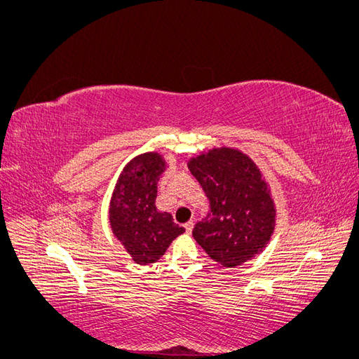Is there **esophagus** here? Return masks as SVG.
<instances>
[{
	"label": "esophagus",
	"instance_id": "esophagus-1",
	"mask_svg": "<svg viewBox=\"0 0 359 359\" xmlns=\"http://www.w3.org/2000/svg\"><path fill=\"white\" fill-rule=\"evenodd\" d=\"M193 224H194V223H193L191 220H190V222H187L186 224H184V227H186V231H187V233H190V232H191V229H193Z\"/></svg>",
	"mask_w": 359,
	"mask_h": 359
}]
</instances>
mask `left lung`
<instances>
[{
  "label": "left lung",
  "mask_w": 359,
  "mask_h": 359,
  "mask_svg": "<svg viewBox=\"0 0 359 359\" xmlns=\"http://www.w3.org/2000/svg\"><path fill=\"white\" fill-rule=\"evenodd\" d=\"M210 199L193 238L215 262L236 268L262 253L276 227V203L256 163L236 148H212L189 160Z\"/></svg>",
  "instance_id": "1"
}]
</instances>
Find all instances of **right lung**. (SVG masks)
<instances>
[{"instance_id":"right-lung-1","label":"right lung","mask_w":359,"mask_h":359,"mask_svg":"<svg viewBox=\"0 0 359 359\" xmlns=\"http://www.w3.org/2000/svg\"><path fill=\"white\" fill-rule=\"evenodd\" d=\"M166 169L161 154L144 153L130 160L119 173L109 203L114 236L139 265L154 264L170 243L186 232L169 212L156 206L157 182Z\"/></svg>"}]
</instances>
